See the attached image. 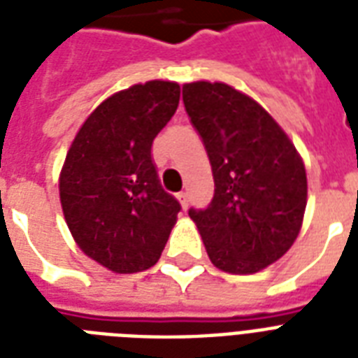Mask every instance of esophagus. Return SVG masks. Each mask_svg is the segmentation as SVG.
I'll list each match as a JSON object with an SVG mask.
<instances>
[{
	"instance_id": "esophagus-1",
	"label": "esophagus",
	"mask_w": 358,
	"mask_h": 358,
	"mask_svg": "<svg viewBox=\"0 0 358 358\" xmlns=\"http://www.w3.org/2000/svg\"><path fill=\"white\" fill-rule=\"evenodd\" d=\"M178 201H180V204H182V208H187V204H189V196H187V193H185V191H182V193H178Z\"/></svg>"
}]
</instances>
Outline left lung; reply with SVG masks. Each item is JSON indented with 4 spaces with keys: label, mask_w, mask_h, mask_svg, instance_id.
Wrapping results in <instances>:
<instances>
[{
    "label": "left lung",
    "mask_w": 358,
    "mask_h": 358,
    "mask_svg": "<svg viewBox=\"0 0 358 358\" xmlns=\"http://www.w3.org/2000/svg\"><path fill=\"white\" fill-rule=\"evenodd\" d=\"M185 111L212 163V202L191 208L215 267L256 273L294 245L306 208L303 159L273 117L227 83L182 87Z\"/></svg>",
    "instance_id": "1"
}]
</instances>
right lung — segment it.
Instances as JSON below:
<instances>
[{
  "mask_svg": "<svg viewBox=\"0 0 358 358\" xmlns=\"http://www.w3.org/2000/svg\"><path fill=\"white\" fill-rule=\"evenodd\" d=\"M178 100L174 81L115 92L89 115L64 159L59 195L66 224L78 247L115 273L154 266L182 210L152 159V143Z\"/></svg>",
  "mask_w": 358,
  "mask_h": 358,
  "instance_id": "right-lung-1",
  "label": "right lung"
}]
</instances>
